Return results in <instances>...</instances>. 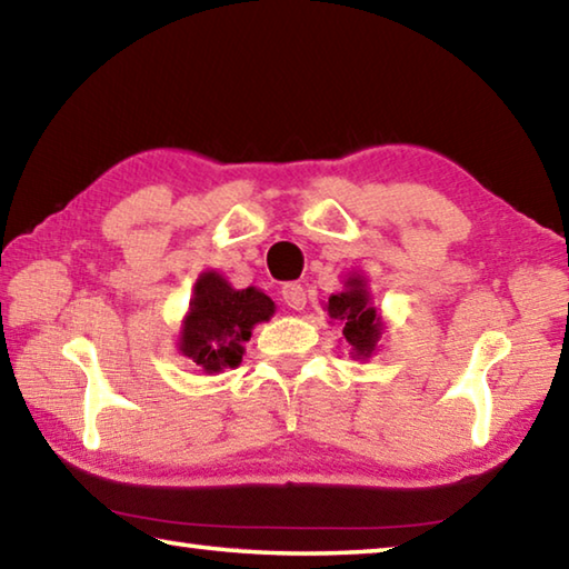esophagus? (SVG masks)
Returning a JSON list of instances; mask_svg holds the SVG:
<instances>
[{"label": "esophagus", "instance_id": "1", "mask_svg": "<svg viewBox=\"0 0 569 569\" xmlns=\"http://www.w3.org/2000/svg\"><path fill=\"white\" fill-rule=\"evenodd\" d=\"M283 301L288 308H293V311H303L306 308V288L301 283H288L283 286Z\"/></svg>", "mask_w": 569, "mask_h": 569}]
</instances>
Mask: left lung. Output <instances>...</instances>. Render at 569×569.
<instances>
[{
	"label": "left lung",
	"mask_w": 569,
	"mask_h": 569,
	"mask_svg": "<svg viewBox=\"0 0 569 569\" xmlns=\"http://www.w3.org/2000/svg\"><path fill=\"white\" fill-rule=\"evenodd\" d=\"M329 311L331 323L341 326L346 343L351 346V356L356 361L371 359L379 351L383 326L381 311L371 303L369 281L361 273H349L343 281V291L331 293L329 303H323Z\"/></svg>",
	"instance_id": "left-lung-1"
}]
</instances>
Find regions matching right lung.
<instances>
[{
  "instance_id": "obj_1",
  "label": "right lung",
  "mask_w": 569,
  "mask_h": 569,
  "mask_svg": "<svg viewBox=\"0 0 569 569\" xmlns=\"http://www.w3.org/2000/svg\"><path fill=\"white\" fill-rule=\"evenodd\" d=\"M276 303L261 288H233L218 271H203L192 286L178 351L203 373L236 369L256 323L271 321Z\"/></svg>"
}]
</instances>
